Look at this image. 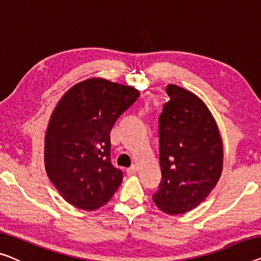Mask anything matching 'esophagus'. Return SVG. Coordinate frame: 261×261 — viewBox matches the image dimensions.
Listing matches in <instances>:
<instances>
[{"instance_id": "1", "label": "esophagus", "mask_w": 261, "mask_h": 261, "mask_svg": "<svg viewBox=\"0 0 261 261\" xmlns=\"http://www.w3.org/2000/svg\"><path fill=\"white\" fill-rule=\"evenodd\" d=\"M136 171H137V169H136V166L132 165V166H130V168L126 169V173L129 174V176H131V174H135L136 173Z\"/></svg>"}]
</instances>
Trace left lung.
I'll use <instances>...</instances> for the list:
<instances>
[{
	"instance_id": "left-lung-1",
	"label": "left lung",
	"mask_w": 261,
	"mask_h": 261,
	"mask_svg": "<svg viewBox=\"0 0 261 261\" xmlns=\"http://www.w3.org/2000/svg\"><path fill=\"white\" fill-rule=\"evenodd\" d=\"M170 100L159 116V163L162 180L152 196L168 215L191 211L219 180L223 143L203 100L178 85L169 84Z\"/></svg>"
}]
</instances>
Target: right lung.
<instances>
[{
    "label": "right lung",
    "instance_id": "obj_1",
    "mask_svg": "<svg viewBox=\"0 0 261 261\" xmlns=\"http://www.w3.org/2000/svg\"><path fill=\"white\" fill-rule=\"evenodd\" d=\"M138 97L129 85L91 79L58 102L45 135L44 164L68 203L92 211L114 196L123 172L111 163L110 131Z\"/></svg>",
    "mask_w": 261,
    "mask_h": 261
}]
</instances>
